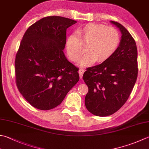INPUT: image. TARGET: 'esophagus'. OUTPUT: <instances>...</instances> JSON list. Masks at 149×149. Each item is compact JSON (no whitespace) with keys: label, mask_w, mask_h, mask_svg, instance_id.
I'll use <instances>...</instances> for the list:
<instances>
[{"label":"esophagus","mask_w":149,"mask_h":149,"mask_svg":"<svg viewBox=\"0 0 149 149\" xmlns=\"http://www.w3.org/2000/svg\"><path fill=\"white\" fill-rule=\"evenodd\" d=\"M84 69H83V68H80V69H79V77H80V78H82L83 75V74H84Z\"/></svg>","instance_id":"34e87169"}]
</instances>
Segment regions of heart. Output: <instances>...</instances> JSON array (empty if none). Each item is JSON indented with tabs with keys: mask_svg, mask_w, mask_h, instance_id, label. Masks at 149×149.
<instances>
[{
	"mask_svg": "<svg viewBox=\"0 0 149 149\" xmlns=\"http://www.w3.org/2000/svg\"><path fill=\"white\" fill-rule=\"evenodd\" d=\"M75 35L66 40V52L73 62H77L84 54L83 45L87 53L80 61L81 66L91 65L95 61L103 62L112 56L119 43V34L116 28L90 23L78 28Z\"/></svg>",
	"mask_w": 149,
	"mask_h": 149,
	"instance_id": "1",
	"label": "heart"
}]
</instances>
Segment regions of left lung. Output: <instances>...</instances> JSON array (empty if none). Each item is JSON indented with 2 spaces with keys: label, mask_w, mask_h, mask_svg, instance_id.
<instances>
[{
  "label": "left lung",
  "mask_w": 149,
  "mask_h": 149,
  "mask_svg": "<svg viewBox=\"0 0 149 149\" xmlns=\"http://www.w3.org/2000/svg\"><path fill=\"white\" fill-rule=\"evenodd\" d=\"M121 32L119 45L109 59L86 68L83 75L88 88L84 103L97 116L113 114L126 103L138 77V50L134 38L123 25L110 21Z\"/></svg>",
  "instance_id": "obj_1"
}]
</instances>
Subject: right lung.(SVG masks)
I'll use <instances>...</instances> for the list:
<instances>
[{
    "label": "right lung",
    "mask_w": 149,
    "mask_h": 149,
    "mask_svg": "<svg viewBox=\"0 0 149 149\" xmlns=\"http://www.w3.org/2000/svg\"><path fill=\"white\" fill-rule=\"evenodd\" d=\"M76 22L63 17H44L22 37L15 61L16 84L25 100L37 109L59 105L79 80V68L63 52L66 29Z\"/></svg>",
    "instance_id": "add662e5"
}]
</instances>
